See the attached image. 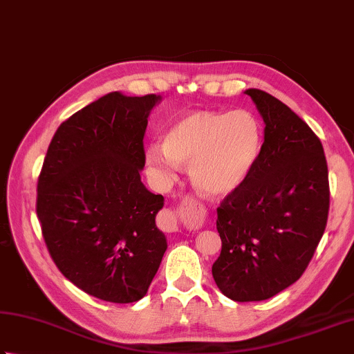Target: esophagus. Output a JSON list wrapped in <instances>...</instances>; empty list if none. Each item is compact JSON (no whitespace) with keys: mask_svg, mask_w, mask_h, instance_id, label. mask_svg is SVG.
<instances>
[{"mask_svg":"<svg viewBox=\"0 0 354 354\" xmlns=\"http://www.w3.org/2000/svg\"><path fill=\"white\" fill-rule=\"evenodd\" d=\"M195 213L196 212L187 204H183L176 210L167 209L161 213V224L165 232H176L179 228V221L183 218H192Z\"/></svg>","mask_w":354,"mask_h":354,"instance_id":"34e87169","label":"esophagus"}]
</instances>
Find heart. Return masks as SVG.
<instances>
[{"label": "heart", "instance_id": "b5f03b06", "mask_svg": "<svg viewBox=\"0 0 354 354\" xmlns=\"http://www.w3.org/2000/svg\"><path fill=\"white\" fill-rule=\"evenodd\" d=\"M264 133L248 110L187 113L165 131L162 147L145 150L149 170L161 181L175 178L176 164L189 167L193 185L205 196H225L250 176Z\"/></svg>", "mask_w": 354, "mask_h": 354}]
</instances>
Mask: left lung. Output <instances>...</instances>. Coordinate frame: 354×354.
Returning <instances> with one entry per match:
<instances>
[{"instance_id": "obj_1", "label": "left lung", "mask_w": 354, "mask_h": 354, "mask_svg": "<svg viewBox=\"0 0 354 354\" xmlns=\"http://www.w3.org/2000/svg\"><path fill=\"white\" fill-rule=\"evenodd\" d=\"M266 122L250 176L218 207L223 241L213 279L236 302L266 301L306 272L327 225L330 185L321 140L292 109L248 88Z\"/></svg>"}]
</instances>
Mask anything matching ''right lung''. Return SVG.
Here are the masks:
<instances>
[{"label": "right lung", "mask_w": 354, "mask_h": 354, "mask_svg": "<svg viewBox=\"0 0 354 354\" xmlns=\"http://www.w3.org/2000/svg\"><path fill=\"white\" fill-rule=\"evenodd\" d=\"M159 100L112 92L78 110L53 135L38 178L37 214L53 262L107 302L142 299L167 250L155 223L164 198L140 175Z\"/></svg>", "instance_id": "obj_1"}]
</instances>
